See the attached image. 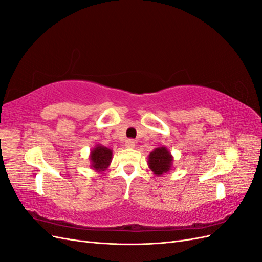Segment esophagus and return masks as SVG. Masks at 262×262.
<instances>
[{
  "mask_svg": "<svg viewBox=\"0 0 262 262\" xmlns=\"http://www.w3.org/2000/svg\"><path fill=\"white\" fill-rule=\"evenodd\" d=\"M134 146H136V142H134V140L129 139V140L125 141V147H128V148H134Z\"/></svg>",
  "mask_w": 262,
  "mask_h": 262,
  "instance_id": "1",
  "label": "esophagus"
}]
</instances>
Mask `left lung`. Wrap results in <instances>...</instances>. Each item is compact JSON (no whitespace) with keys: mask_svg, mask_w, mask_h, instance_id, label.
Here are the masks:
<instances>
[{"mask_svg":"<svg viewBox=\"0 0 262 262\" xmlns=\"http://www.w3.org/2000/svg\"><path fill=\"white\" fill-rule=\"evenodd\" d=\"M172 156L165 146L157 147L148 155V167L155 175L161 176L171 169Z\"/></svg>","mask_w":262,"mask_h":262,"instance_id":"obj_1","label":"left lung"}]
</instances>
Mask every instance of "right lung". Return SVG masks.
I'll return each instance as SVG.
<instances>
[{"label": "right lung", "instance_id": "add662e5", "mask_svg": "<svg viewBox=\"0 0 262 262\" xmlns=\"http://www.w3.org/2000/svg\"><path fill=\"white\" fill-rule=\"evenodd\" d=\"M92 168L96 171H104L108 168L113 158V150L100 144L95 146L91 152Z\"/></svg>", "mask_w": 262, "mask_h": 262}]
</instances>
